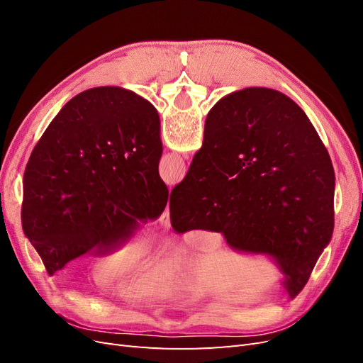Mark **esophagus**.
Listing matches in <instances>:
<instances>
[{
	"label": "esophagus",
	"instance_id": "obj_1",
	"mask_svg": "<svg viewBox=\"0 0 363 363\" xmlns=\"http://www.w3.org/2000/svg\"><path fill=\"white\" fill-rule=\"evenodd\" d=\"M159 221H160V225H162L164 230H169V227H171V219H169V207H168V206L164 207V211L162 212Z\"/></svg>",
	"mask_w": 363,
	"mask_h": 363
}]
</instances>
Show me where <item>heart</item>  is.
I'll return each instance as SVG.
<instances>
[{"label":"heart","mask_w":363,"mask_h":363,"mask_svg":"<svg viewBox=\"0 0 363 363\" xmlns=\"http://www.w3.org/2000/svg\"><path fill=\"white\" fill-rule=\"evenodd\" d=\"M142 251V238L139 235H128L104 255L100 260L103 269L111 276H121L135 265ZM167 271L157 265H145L135 269L115 283L119 295L127 298H148L156 295L164 286Z\"/></svg>","instance_id":"b5f03b06"}]
</instances>
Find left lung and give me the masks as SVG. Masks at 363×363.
<instances>
[{
    "instance_id": "1",
    "label": "left lung",
    "mask_w": 363,
    "mask_h": 363,
    "mask_svg": "<svg viewBox=\"0 0 363 363\" xmlns=\"http://www.w3.org/2000/svg\"><path fill=\"white\" fill-rule=\"evenodd\" d=\"M162 150L156 107L133 91L92 87L62 107L31 151L21 211L50 276L163 212Z\"/></svg>"
}]
</instances>
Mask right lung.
<instances>
[{"label":"right lung","mask_w":363,"mask_h":363,"mask_svg":"<svg viewBox=\"0 0 363 363\" xmlns=\"http://www.w3.org/2000/svg\"><path fill=\"white\" fill-rule=\"evenodd\" d=\"M333 195L330 156L303 108L279 91L245 87L208 112L203 147L171 192V224L269 257L294 298L332 239Z\"/></svg>","instance_id":"add662e5"}]
</instances>
